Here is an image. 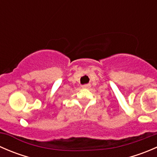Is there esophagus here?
I'll list each match as a JSON object with an SVG mask.
<instances>
[{"label":"esophagus","mask_w":157,"mask_h":157,"mask_svg":"<svg viewBox=\"0 0 157 157\" xmlns=\"http://www.w3.org/2000/svg\"><path fill=\"white\" fill-rule=\"evenodd\" d=\"M82 87L83 89H89L90 87V84H89V83H87V84H84L82 86Z\"/></svg>","instance_id":"34e87169"}]
</instances>
